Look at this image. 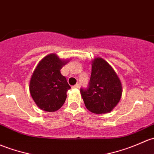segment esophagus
I'll list each match as a JSON object with an SVG mask.
<instances>
[{
	"label": "esophagus",
	"mask_w": 154,
	"mask_h": 154,
	"mask_svg": "<svg viewBox=\"0 0 154 154\" xmlns=\"http://www.w3.org/2000/svg\"><path fill=\"white\" fill-rule=\"evenodd\" d=\"M72 88H80V84L77 83V84H76V85H73Z\"/></svg>",
	"instance_id": "esophagus-1"
}]
</instances>
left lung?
<instances>
[{
    "instance_id": "8db88e82",
    "label": "left lung",
    "mask_w": 154,
    "mask_h": 154,
    "mask_svg": "<svg viewBox=\"0 0 154 154\" xmlns=\"http://www.w3.org/2000/svg\"><path fill=\"white\" fill-rule=\"evenodd\" d=\"M122 92L121 82L112 67L102 58L94 59L88 87L80 88L87 109L94 114L110 112L119 103Z\"/></svg>"
}]
</instances>
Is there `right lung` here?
<instances>
[{
	"mask_svg": "<svg viewBox=\"0 0 154 154\" xmlns=\"http://www.w3.org/2000/svg\"><path fill=\"white\" fill-rule=\"evenodd\" d=\"M66 63L51 54L45 57L35 69L30 80L29 91L40 109L55 111L66 101V92L71 86L60 72Z\"/></svg>",
	"mask_w": 154,
	"mask_h": 154,
	"instance_id": "add662e5",
	"label": "right lung"
}]
</instances>
